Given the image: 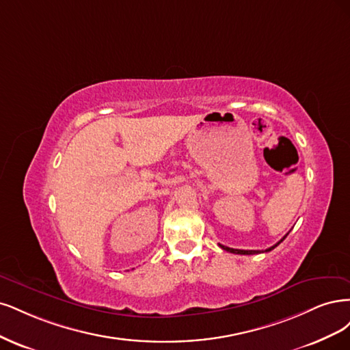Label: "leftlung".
<instances>
[{
    "mask_svg": "<svg viewBox=\"0 0 350 350\" xmlns=\"http://www.w3.org/2000/svg\"><path fill=\"white\" fill-rule=\"evenodd\" d=\"M289 234V232H288ZM286 234V235H288ZM286 235L284 237V239H282L280 241H278L275 245H272V247H269V249H266L265 252H270V250H273L275 247H278L282 241H284L285 239H286ZM219 247L222 250H225V252H230V253H234V254H257V253H263V252H260V250H239V249H231V247H227V245H222V244H219Z\"/></svg>",
    "mask_w": 350,
    "mask_h": 350,
    "instance_id": "obj_1",
    "label": "left lung"
}]
</instances>
